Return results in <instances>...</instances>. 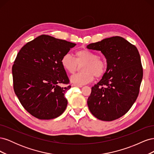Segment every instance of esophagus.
<instances>
[{"instance_id":"34e87169","label":"esophagus","mask_w":154,"mask_h":154,"mask_svg":"<svg viewBox=\"0 0 154 154\" xmlns=\"http://www.w3.org/2000/svg\"><path fill=\"white\" fill-rule=\"evenodd\" d=\"M73 86H74V87H79V88H81V87H82V85H73Z\"/></svg>"}]
</instances>
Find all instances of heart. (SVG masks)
Segmentation results:
<instances>
[{
  "label": "heart",
  "mask_w": 154,
  "mask_h": 154,
  "mask_svg": "<svg viewBox=\"0 0 154 154\" xmlns=\"http://www.w3.org/2000/svg\"><path fill=\"white\" fill-rule=\"evenodd\" d=\"M60 62L63 69L70 74L75 73L79 66L83 65V72L76 74L71 78V82L78 85L92 82L95 76L101 77L106 70L105 60L87 49L77 50L74 53V58L69 54H64Z\"/></svg>",
  "instance_id": "1"
}]
</instances>
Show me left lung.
I'll return each mask as SVG.
<instances>
[{"label":"left lung","instance_id":"obj_1","mask_svg":"<svg viewBox=\"0 0 154 154\" xmlns=\"http://www.w3.org/2000/svg\"><path fill=\"white\" fill-rule=\"evenodd\" d=\"M87 48L101 51L106 60V71L88 97V109L98 119H117L130 110L139 94L143 74L139 51L118 36L90 44Z\"/></svg>","mask_w":154,"mask_h":154}]
</instances>
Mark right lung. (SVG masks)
I'll return each mask as SVG.
<instances>
[{
	"label": "right lung",
	"mask_w": 154,
	"mask_h": 154,
	"mask_svg": "<svg viewBox=\"0 0 154 154\" xmlns=\"http://www.w3.org/2000/svg\"><path fill=\"white\" fill-rule=\"evenodd\" d=\"M76 44L42 35L21 48L12 67L13 88L20 103L40 119L58 117L66 110L71 88L61 58Z\"/></svg>",
	"instance_id": "obj_1"
}]
</instances>
